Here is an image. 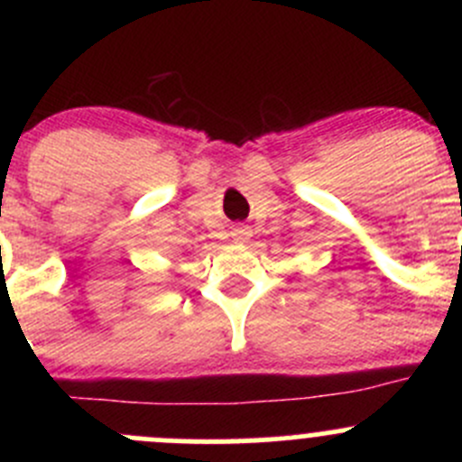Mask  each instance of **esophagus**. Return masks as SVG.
Instances as JSON below:
<instances>
[{"mask_svg":"<svg viewBox=\"0 0 462 462\" xmlns=\"http://www.w3.org/2000/svg\"><path fill=\"white\" fill-rule=\"evenodd\" d=\"M232 236H235V241H248L250 232L245 230V227H235V230H232Z\"/></svg>","mask_w":462,"mask_h":462,"instance_id":"obj_1","label":"esophagus"}]
</instances>
